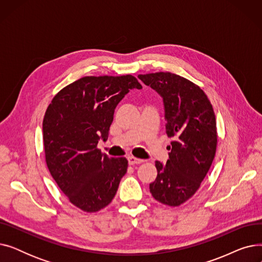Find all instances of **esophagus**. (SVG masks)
<instances>
[{"mask_svg":"<svg viewBox=\"0 0 262 262\" xmlns=\"http://www.w3.org/2000/svg\"><path fill=\"white\" fill-rule=\"evenodd\" d=\"M128 162L129 164H132V166H134V164H140L142 162H144L143 159H139V158H136L134 156H129L128 157Z\"/></svg>","mask_w":262,"mask_h":262,"instance_id":"1","label":"esophagus"}]
</instances>
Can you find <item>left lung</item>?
Masks as SVG:
<instances>
[{
	"label": "left lung",
	"instance_id": "8db88e82",
	"mask_svg": "<svg viewBox=\"0 0 262 262\" xmlns=\"http://www.w3.org/2000/svg\"><path fill=\"white\" fill-rule=\"evenodd\" d=\"M163 99L167 135L173 138L166 164L155 162L157 177L149 184L153 198L176 207L194 195L207 175L216 150L212 105L194 82L171 72L140 74Z\"/></svg>",
	"mask_w": 262,
	"mask_h": 262
}]
</instances>
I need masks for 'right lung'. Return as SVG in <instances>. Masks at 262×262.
Instances as JSON below:
<instances>
[{
	"label": "right lung",
	"instance_id": "1",
	"mask_svg": "<svg viewBox=\"0 0 262 262\" xmlns=\"http://www.w3.org/2000/svg\"><path fill=\"white\" fill-rule=\"evenodd\" d=\"M142 86L135 76H85L62 88L46 112L42 130L48 169L77 208L96 212L115 198L128 161L110 158L98 148L108 138L115 109L130 89Z\"/></svg>",
	"mask_w": 262,
	"mask_h": 262
}]
</instances>
